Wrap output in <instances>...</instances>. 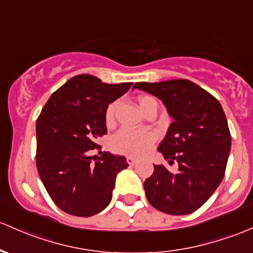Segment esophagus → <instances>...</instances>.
Segmentation results:
<instances>
[{
  "label": "esophagus",
  "instance_id": "34e87169",
  "mask_svg": "<svg viewBox=\"0 0 253 253\" xmlns=\"http://www.w3.org/2000/svg\"><path fill=\"white\" fill-rule=\"evenodd\" d=\"M127 160V163H128V165H131V166H134L135 163L138 162V160L135 157H132V156H128L126 158Z\"/></svg>",
  "mask_w": 253,
  "mask_h": 253
}]
</instances>
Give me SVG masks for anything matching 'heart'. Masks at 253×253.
Segmentation results:
<instances>
[{"mask_svg": "<svg viewBox=\"0 0 253 253\" xmlns=\"http://www.w3.org/2000/svg\"><path fill=\"white\" fill-rule=\"evenodd\" d=\"M138 107L140 112L145 115L152 108L157 109V102L151 96L138 97ZM118 103H112L105 112V122L110 125L114 122ZM154 141V135L148 131H120L112 139V148L115 152L128 156H140L148 150V148Z\"/></svg>", "mask_w": 253, "mask_h": 253, "instance_id": "b5f03b06", "label": "heart"}]
</instances>
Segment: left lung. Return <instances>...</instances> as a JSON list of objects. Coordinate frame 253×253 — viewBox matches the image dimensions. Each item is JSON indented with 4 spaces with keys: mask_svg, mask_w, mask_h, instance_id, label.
Instances as JSON below:
<instances>
[{
    "mask_svg": "<svg viewBox=\"0 0 253 253\" xmlns=\"http://www.w3.org/2000/svg\"><path fill=\"white\" fill-rule=\"evenodd\" d=\"M133 88L160 98L173 119L157 150L179 168L154 166L144 181L149 203L169 215L196 211L221 184L229 156L232 138L220 102L186 79L137 83Z\"/></svg>",
    "mask_w": 253,
    "mask_h": 253,
    "instance_id": "obj_1",
    "label": "left lung"
}]
</instances>
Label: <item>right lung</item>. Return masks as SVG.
<instances>
[{"label":"right lung","instance_id":"obj_1","mask_svg":"<svg viewBox=\"0 0 253 253\" xmlns=\"http://www.w3.org/2000/svg\"><path fill=\"white\" fill-rule=\"evenodd\" d=\"M131 86L80 74L55 91L42 109L36 125L38 174L54 203L69 215L88 217L104 210L116 175L128 167L126 157L102 151L93 163L91 151L107 133L108 105Z\"/></svg>","mask_w":253,"mask_h":253}]
</instances>
